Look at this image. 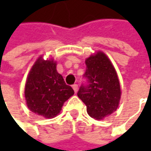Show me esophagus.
<instances>
[{
	"label": "esophagus",
	"instance_id": "34e87169",
	"mask_svg": "<svg viewBox=\"0 0 151 151\" xmlns=\"http://www.w3.org/2000/svg\"><path fill=\"white\" fill-rule=\"evenodd\" d=\"M72 88H73V90L75 91V92H77V91H78V85L74 84L72 86Z\"/></svg>",
	"mask_w": 151,
	"mask_h": 151
}]
</instances>
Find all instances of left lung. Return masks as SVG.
Listing matches in <instances>:
<instances>
[{
	"instance_id": "8db88e82",
	"label": "left lung",
	"mask_w": 151,
	"mask_h": 151,
	"mask_svg": "<svg viewBox=\"0 0 151 151\" xmlns=\"http://www.w3.org/2000/svg\"><path fill=\"white\" fill-rule=\"evenodd\" d=\"M84 74L86 83L81 86L77 96L86 106L93 119L101 120L119 107L121 90L119 77L113 64L102 52H97L86 60Z\"/></svg>"
}]
</instances>
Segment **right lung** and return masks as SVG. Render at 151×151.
Segmentation results:
<instances>
[{"label": "right lung", "mask_w": 151, "mask_h": 151, "mask_svg": "<svg viewBox=\"0 0 151 151\" xmlns=\"http://www.w3.org/2000/svg\"><path fill=\"white\" fill-rule=\"evenodd\" d=\"M24 93L27 107L32 113L52 119L74 95V90L57 72L54 60H44L39 57L28 74Z\"/></svg>", "instance_id": "1"}]
</instances>
